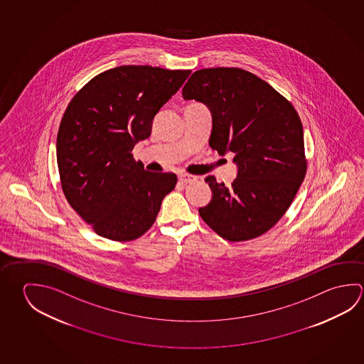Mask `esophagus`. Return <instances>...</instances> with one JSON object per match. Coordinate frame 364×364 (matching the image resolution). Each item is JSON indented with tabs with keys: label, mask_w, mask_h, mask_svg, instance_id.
Returning <instances> with one entry per match:
<instances>
[{
	"label": "esophagus",
	"mask_w": 364,
	"mask_h": 364,
	"mask_svg": "<svg viewBox=\"0 0 364 364\" xmlns=\"http://www.w3.org/2000/svg\"><path fill=\"white\" fill-rule=\"evenodd\" d=\"M197 176L194 175H189V173H180L179 180L183 184H189V183H194L197 181Z\"/></svg>",
	"instance_id": "obj_1"
}]
</instances>
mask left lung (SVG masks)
I'll return each mask as SVG.
<instances>
[{
    "label": "left lung",
    "instance_id": "8db88e82",
    "mask_svg": "<svg viewBox=\"0 0 364 364\" xmlns=\"http://www.w3.org/2000/svg\"><path fill=\"white\" fill-rule=\"evenodd\" d=\"M184 100L205 105L212 115L210 147L235 154L230 186L210 185V203L199 215L230 242L264 234L284 216L306 176L304 138L293 105L255 74L236 68L193 73Z\"/></svg>",
    "mask_w": 364,
    "mask_h": 364
}]
</instances>
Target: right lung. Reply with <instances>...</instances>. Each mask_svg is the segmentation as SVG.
Segmentation results:
<instances>
[{
  "label": "right lung",
  "mask_w": 364,
  "mask_h": 364,
  "mask_svg": "<svg viewBox=\"0 0 364 364\" xmlns=\"http://www.w3.org/2000/svg\"><path fill=\"white\" fill-rule=\"evenodd\" d=\"M191 73L119 66L93 77L69 103L56 141L61 186L98 235L117 242L143 235L175 188V173L146 171L132 151Z\"/></svg>",
  "instance_id": "1"
}]
</instances>
